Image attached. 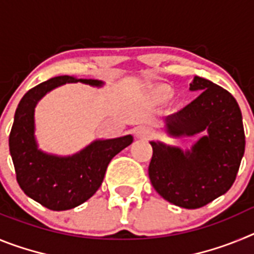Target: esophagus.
<instances>
[{"label": "esophagus", "instance_id": "1", "mask_svg": "<svg viewBox=\"0 0 254 254\" xmlns=\"http://www.w3.org/2000/svg\"><path fill=\"white\" fill-rule=\"evenodd\" d=\"M152 134V128L151 127H147V126H142V127H138L137 129H136V136H138V137H150Z\"/></svg>", "mask_w": 254, "mask_h": 254}]
</instances>
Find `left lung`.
Here are the masks:
<instances>
[{
	"mask_svg": "<svg viewBox=\"0 0 254 254\" xmlns=\"http://www.w3.org/2000/svg\"><path fill=\"white\" fill-rule=\"evenodd\" d=\"M196 99L165 120L172 136L207 134L190 151L151 142L149 177L163 198L183 208H199L226 193L237 178L246 149L241 108L234 96L199 76L190 84Z\"/></svg>",
	"mask_w": 254,
	"mask_h": 254,
	"instance_id": "1",
	"label": "left lung"
}]
</instances>
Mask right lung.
Masks as SVG:
<instances>
[{
	"label": "right lung",
	"mask_w": 254,
	"mask_h": 254,
	"mask_svg": "<svg viewBox=\"0 0 254 254\" xmlns=\"http://www.w3.org/2000/svg\"><path fill=\"white\" fill-rule=\"evenodd\" d=\"M100 86L102 81L75 76H57L37 85L22 96L15 112L8 138L16 181L24 193L53 211H64L84 203L102 186L108 164L131 145V134L99 140L68 158H58L38 150L34 138V108L52 89L66 82Z\"/></svg>",
	"instance_id": "right-lung-1"
}]
</instances>
